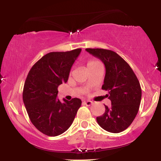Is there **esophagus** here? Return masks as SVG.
I'll use <instances>...</instances> for the list:
<instances>
[{"instance_id": "esophagus-1", "label": "esophagus", "mask_w": 161, "mask_h": 161, "mask_svg": "<svg viewBox=\"0 0 161 161\" xmlns=\"http://www.w3.org/2000/svg\"><path fill=\"white\" fill-rule=\"evenodd\" d=\"M84 104H86V105H87V106H90V105H92V101H85L84 102Z\"/></svg>"}]
</instances>
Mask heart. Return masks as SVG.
Masks as SVG:
<instances>
[{"mask_svg":"<svg viewBox=\"0 0 161 161\" xmlns=\"http://www.w3.org/2000/svg\"><path fill=\"white\" fill-rule=\"evenodd\" d=\"M97 64H100V63L97 61V60H88V63H87V67H88V69H89V68L93 67V66L97 65Z\"/></svg>","mask_w":161,"mask_h":161,"instance_id":"b5f03b06","label":"heart"}]
</instances>
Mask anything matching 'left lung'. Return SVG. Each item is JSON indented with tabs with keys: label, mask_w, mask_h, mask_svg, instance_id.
Returning a JSON list of instances; mask_svg holds the SVG:
<instances>
[{
	"label": "left lung",
	"mask_w": 161,
	"mask_h": 161,
	"mask_svg": "<svg viewBox=\"0 0 161 161\" xmlns=\"http://www.w3.org/2000/svg\"><path fill=\"white\" fill-rule=\"evenodd\" d=\"M86 51L104 63L106 73L102 89L108 91L107 97L111 101L110 107L104 105V114L96 118L97 123L108 132H123L131 125L139 109V81L130 66L114 51L101 48Z\"/></svg>",
	"instance_id": "8db88e82"
}]
</instances>
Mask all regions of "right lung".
Instances as JSON below:
<instances>
[{
  "label": "right lung",
  "mask_w": 161,
  "mask_h": 161,
  "mask_svg": "<svg viewBox=\"0 0 161 161\" xmlns=\"http://www.w3.org/2000/svg\"><path fill=\"white\" fill-rule=\"evenodd\" d=\"M81 51L78 48L47 53L28 73L23 103L32 124L46 136H57L66 132L82 104V101L76 97L71 101L64 99V103L57 97V88L67 82L72 66Z\"/></svg>",
  "instance_id": "1"
}]
</instances>
